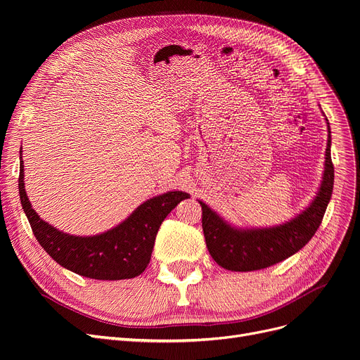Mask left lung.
<instances>
[{
	"label": "left lung",
	"instance_id": "8db88e82",
	"mask_svg": "<svg viewBox=\"0 0 360 360\" xmlns=\"http://www.w3.org/2000/svg\"><path fill=\"white\" fill-rule=\"evenodd\" d=\"M328 124V120H327ZM326 148L323 181L314 201L295 219L273 228L242 229L223 220L202 201V232L213 259L231 271H254L267 269L302 250L315 235L326 214L334 185L331 162V131Z\"/></svg>",
	"mask_w": 360,
	"mask_h": 360
}]
</instances>
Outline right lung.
<instances>
[{"instance_id":"obj_1","label":"right lung","mask_w":360,"mask_h":360,"mask_svg":"<svg viewBox=\"0 0 360 360\" xmlns=\"http://www.w3.org/2000/svg\"><path fill=\"white\" fill-rule=\"evenodd\" d=\"M20 151L18 193L32 231L41 247L64 269L96 280H122L140 276L148 266L158 231L165 217L190 194L169 191L144 201L122 223L94 236L64 233L32 209L25 190Z\"/></svg>"}]
</instances>
